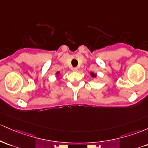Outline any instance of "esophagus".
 Returning <instances> with one entry per match:
<instances>
[{
	"label": "esophagus",
	"mask_w": 148,
	"mask_h": 148,
	"mask_svg": "<svg viewBox=\"0 0 148 148\" xmlns=\"http://www.w3.org/2000/svg\"><path fill=\"white\" fill-rule=\"evenodd\" d=\"M73 71H78V68H73Z\"/></svg>",
	"instance_id": "34e87169"
}]
</instances>
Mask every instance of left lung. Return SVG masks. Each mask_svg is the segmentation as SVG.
<instances>
[{"label": "left lung", "instance_id": "left-lung-1", "mask_svg": "<svg viewBox=\"0 0 148 148\" xmlns=\"http://www.w3.org/2000/svg\"><path fill=\"white\" fill-rule=\"evenodd\" d=\"M91 76H92L93 77H96V74H94V73H91Z\"/></svg>", "mask_w": 148, "mask_h": 148}]
</instances>
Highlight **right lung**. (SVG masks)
I'll return each instance as SVG.
<instances>
[{
  "label": "right lung",
  "instance_id": "1",
  "mask_svg": "<svg viewBox=\"0 0 148 148\" xmlns=\"http://www.w3.org/2000/svg\"><path fill=\"white\" fill-rule=\"evenodd\" d=\"M59 72H57L56 73V75H59Z\"/></svg>",
  "mask_w": 148,
  "mask_h": 148
}]
</instances>
